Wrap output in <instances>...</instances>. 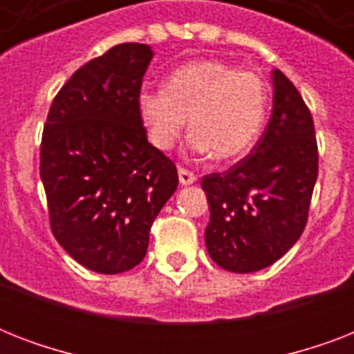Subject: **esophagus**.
Here are the masks:
<instances>
[{"mask_svg": "<svg viewBox=\"0 0 354 354\" xmlns=\"http://www.w3.org/2000/svg\"><path fill=\"white\" fill-rule=\"evenodd\" d=\"M178 178H180L182 185H191V183L196 182V176L191 171H187V169H178Z\"/></svg>", "mask_w": 354, "mask_h": 354, "instance_id": "esophagus-1", "label": "esophagus"}]
</instances>
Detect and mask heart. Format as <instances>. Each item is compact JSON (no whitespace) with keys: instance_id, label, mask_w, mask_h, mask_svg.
I'll return each mask as SVG.
<instances>
[{"instance_id":"b5f03b06","label":"heart","mask_w":354,"mask_h":354,"mask_svg":"<svg viewBox=\"0 0 354 354\" xmlns=\"http://www.w3.org/2000/svg\"><path fill=\"white\" fill-rule=\"evenodd\" d=\"M268 86L259 75L221 60H194L176 68L163 88L138 93L139 118L158 150L174 147L191 128V149L232 161L252 149L266 121Z\"/></svg>"}]
</instances>
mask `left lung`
Here are the masks:
<instances>
[{
	"mask_svg": "<svg viewBox=\"0 0 354 354\" xmlns=\"http://www.w3.org/2000/svg\"><path fill=\"white\" fill-rule=\"evenodd\" d=\"M272 82V118L252 152L230 171L202 178L211 213L207 253L235 274L266 268L296 244L318 178L313 115L279 69Z\"/></svg>",
	"mask_w": 354,
	"mask_h": 354,
	"instance_id": "obj_1",
	"label": "left lung"
}]
</instances>
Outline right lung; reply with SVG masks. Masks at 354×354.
<instances>
[{"label":"right lung","mask_w":354,"mask_h":354,"mask_svg":"<svg viewBox=\"0 0 354 354\" xmlns=\"http://www.w3.org/2000/svg\"><path fill=\"white\" fill-rule=\"evenodd\" d=\"M147 44H119L77 69L55 97L40 147L53 235L97 274L138 266L152 222L178 187V171L152 147L138 93L152 60Z\"/></svg>","instance_id":"1"}]
</instances>
